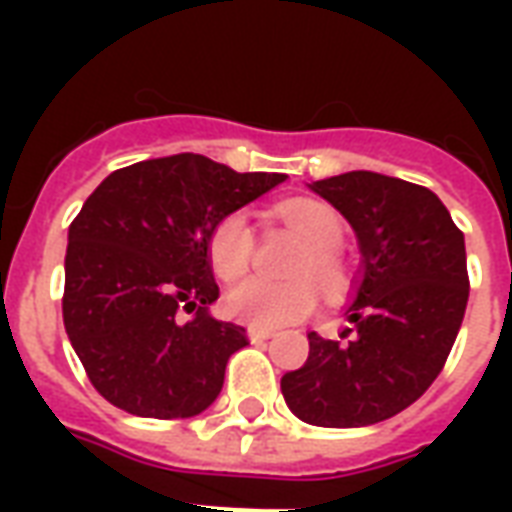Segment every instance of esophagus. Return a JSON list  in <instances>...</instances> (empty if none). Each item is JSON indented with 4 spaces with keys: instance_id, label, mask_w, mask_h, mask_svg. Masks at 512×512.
Returning a JSON list of instances; mask_svg holds the SVG:
<instances>
[{
    "instance_id": "obj_1",
    "label": "esophagus",
    "mask_w": 512,
    "mask_h": 512,
    "mask_svg": "<svg viewBox=\"0 0 512 512\" xmlns=\"http://www.w3.org/2000/svg\"><path fill=\"white\" fill-rule=\"evenodd\" d=\"M246 334H249V340H252V343H263V340H268L274 332H271V329H263V326H249Z\"/></svg>"
}]
</instances>
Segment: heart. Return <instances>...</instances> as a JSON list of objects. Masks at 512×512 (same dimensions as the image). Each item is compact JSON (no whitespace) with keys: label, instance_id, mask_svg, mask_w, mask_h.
Wrapping results in <instances>:
<instances>
[{"label":"heart","instance_id":"b5f03b06","mask_svg":"<svg viewBox=\"0 0 512 512\" xmlns=\"http://www.w3.org/2000/svg\"><path fill=\"white\" fill-rule=\"evenodd\" d=\"M282 219L307 241V252L296 263V274H307L323 293H337L345 282L343 260L337 246L343 241L340 213L315 200H293L282 205ZM255 255V227L244 211H230L213 224L208 235V260L216 277L224 282L244 277ZM315 307V285L310 279H244L224 296V310L230 318L249 326L277 329L285 323L301 321Z\"/></svg>","mask_w":512,"mask_h":512}]
</instances>
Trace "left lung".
I'll return each instance as SVG.
<instances>
[{
  "label": "left lung",
  "mask_w": 512,
  "mask_h": 512,
  "mask_svg": "<svg viewBox=\"0 0 512 512\" xmlns=\"http://www.w3.org/2000/svg\"><path fill=\"white\" fill-rule=\"evenodd\" d=\"M354 227L362 268L340 340L310 332V356L282 376L288 408L318 428H362L425 395L461 329L466 244L425 186L367 169L310 183Z\"/></svg>",
  "instance_id": "left-lung-1"
}]
</instances>
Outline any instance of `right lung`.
Returning <instances> with one entry per match:
<instances>
[{
  "label": "right lung",
  "instance_id": "1",
  "mask_svg": "<svg viewBox=\"0 0 512 512\" xmlns=\"http://www.w3.org/2000/svg\"><path fill=\"white\" fill-rule=\"evenodd\" d=\"M285 175L197 153L115 169L68 230L62 321L87 376L136 417H197L219 397L246 329L216 321L208 235Z\"/></svg>",
  "mask_w": 512,
  "mask_h": 512
}]
</instances>
